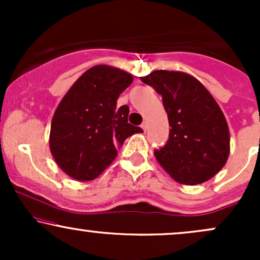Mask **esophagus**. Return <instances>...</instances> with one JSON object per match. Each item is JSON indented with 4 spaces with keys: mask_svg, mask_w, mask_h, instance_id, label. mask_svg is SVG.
Masks as SVG:
<instances>
[{
    "mask_svg": "<svg viewBox=\"0 0 260 260\" xmlns=\"http://www.w3.org/2000/svg\"><path fill=\"white\" fill-rule=\"evenodd\" d=\"M142 128H143V129H144V131H147L148 129V122H143V123H142Z\"/></svg>",
    "mask_w": 260,
    "mask_h": 260,
    "instance_id": "1",
    "label": "esophagus"
}]
</instances>
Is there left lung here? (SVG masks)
Returning a JSON list of instances; mask_svg holds the SVG:
<instances>
[{
	"instance_id": "1",
	"label": "left lung",
	"mask_w": 260,
	"mask_h": 260,
	"mask_svg": "<svg viewBox=\"0 0 260 260\" xmlns=\"http://www.w3.org/2000/svg\"><path fill=\"white\" fill-rule=\"evenodd\" d=\"M162 96L171 127L169 140L155 157L178 183H203L225 166L230 132L213 95L194 77L174 71H154L140 77Z\"/></svg>"
}]
</instances>
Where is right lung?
I'll use <instances>...</instances> for the list:
<instances>
[{
  "label": "right lung",
  "instance_id": "obj_1",
  "mask_svg": "<svg viewBox=\"0 0 260 260\" xmlns=\"http://www.w3.org/2000/svg\"><path fill=\"white\" fill-rule=\"evenodd\" d=\"M133 82L120 68H89L71 86L53 113L50 150L62 171L77 181L96 178L117 156L128 137L142 133L128 123L129 107H116Z\"/></svg>",
  "mask_w": 260,
  "mask_h": 260
}]
</instances>
